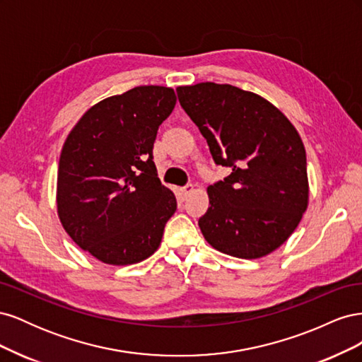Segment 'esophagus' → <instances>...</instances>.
Returning <instances> with one entry per match:
<instances>
[{
	"label": "esophagus",
	"instance_id": "esophagus-1",
	"mask_svg": "<svg viewBox=\"0 0 362 362\" xmlns=\"http://www.w3.org/2000/svg\"><path fill=\"white\" fill-rule=\"evenodd\" d=\"M180 192H181V196H182V198L185 199V198H187V196H190V193L193 192V185H192V184L184 185L182 189H180Z\"/></svg>",
	"mask_w": 362,
	"mask_h": 362
}]
</instances>
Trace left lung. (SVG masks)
<instances>
[{
	"mask_svg": "<svg viewBox=\"0 0 362 362\" xmlns=\"http://www.w3.org/2000/svg\"><path fill=\"white\" fill-rule=\"evenodd\" d=\"M178 100L213 160L231 173L208 185L199 218L205 240L226 255L254 259L278 249L308 206L302 139L275 105L231 84L180 86Z\"/></svg>",
	"mask_w": 362,
	"mask_h": 362,
	"instance_id": "8db88e82",
	"label": "left lung"
}]
</instances>
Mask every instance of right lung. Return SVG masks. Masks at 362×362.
I'll return each instance as SVG.
<instances>
[{
	"instance_id": "1",
	"label": "right lung",
	"mask_w": 362,
	"mask_h": 362,
	"mask_svg": "<svg viewBox=\"0 0 362 362\" xmlns=\"http://www.w3.org/2000/svg\"><path fill=\"white\" fill-rule=\"evenodd\" d=\"M177 96L139 86L87 110L64 141L57 213L64 231L105 264L127 266L158 249L177 198L157 177L152 148Z\"/></svg>"
}]
</instances>
